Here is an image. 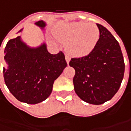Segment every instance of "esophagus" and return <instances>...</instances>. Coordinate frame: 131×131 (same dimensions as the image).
<instances>
[{"label":"esophagus","mask_w":131,"mask_h":131,"mask_svg":"<svg viewBox=\"0 0 131 131\" xmlns=\"http://www.w3.org/2000/svg\"><path fill=\"white\" fill-rule=\"evenodd\" d=\"M70 60H71V58H70L68 55L66 54V63H67V64L69 63V62H70Z\"/></svg>","instance_id":"1"}]
</instances>
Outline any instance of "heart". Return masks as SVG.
I'll use <instances>...</instances> for the list:
<instances>
[{
    "mask_svg": "<svg viewBox=\"0 0 131 131\" xmlns=\"http://www.w3.org/2000/svg\"><path fill=\"white\" fill-rule=\"evenodd\" d=\"M61 41L68 42V51L75 55L82 56L91 52L100 38V31L95 24L84 22L67 23L55 32Z\"/></svg>",
    "mask_w": 131,
    "mask_h": 131,
    "instance_id": "heart-1",
    "label": "heart"
}]
</instances>
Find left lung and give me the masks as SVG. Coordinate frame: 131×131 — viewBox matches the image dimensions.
<instances>
[{
  "instance_id": "8db88e82",
  "label": "left lung",
  "mask_w": 131,
  "mask_h": 131,
  "mask_svg": "<svg viewBox=\"0 0 131 131\" xmlns=\"http://www.w3.org/2000/svg\"><path fill=\"white\" fill-rule=\"evenodd\" d=\"M100 38L89 54L71 58L69 66L75 69L73 79L77 95L84 101L100 105L118 91L125 72L120 46L112 34L97 24Z\"/></svg>"
}]
</instances>
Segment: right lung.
Wrapping results in <instances>:
<instances>
[{"label":"right lung","mask_w":131,"mask_h":131,"mask_svg":"<svg viewBox=\"0 0 131 131\" xmlns=\"http://www.w3.org/2000/svg\"><path fill=\"white\" fill-rule=\"evenodd\" d=\"M35 25L43 30L46 23L41 20ZM4 54L7 64L6 68H3L5 83L15 98L28 104L46 100L52 91L54 80L67 66L61 51L52 54L44 43L38 47H30L20 36L8 41Z\"/></svg>","instance_id":"1"}]
</instances>
